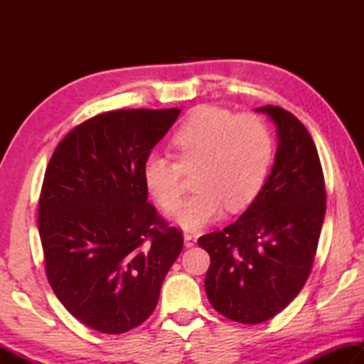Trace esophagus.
Returning a JSON list of instances; mask_svg holds the SVG:
<instances>
[{
	"mask_svg": "<svg viewBox=\"0 0 364 364\" xmlns=\"http://www.w3.org/2000/svg\"><path fill=\"white\" fill-rule=\"evenodd\" d=\"M183 239H184V245H186L188 249H189V247H194L196 242H197V236H196V234H191V232L184 234Z\"/></svg>",
	"mask_w": 364,
	"mask_h": 364,
	"instance_id": "34e87169",
	"label": "esophagus"
}]
</instances>
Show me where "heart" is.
I'll return each mask as SVG.
<instances>
[{"instance_id":"obj_1","label":"heart","mask_w":364,"mask_h":364,"mask_svg":"<svg viewBox=\"0 0 364 364\" xmlns=\"http://www.w3.org/2000/svg\"><path fill=\"white\" fill-rule=\"evenodd\" d=\"M178 162L152 152L143 164L147 193L165 212L183 197V171L193 173L197 193L173 215L175 225L197 231L257 199L267 180L273 138L267 123L252 114L232 115L213 106L196 107L171 138Z\"/></svg>"}]
</instances>
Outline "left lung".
I'll return each instance as SVG.
<instances>
[{
    "label": "left lung",
    "instance_id": "obj_1",
    "mask_svg": "<svg viewBox=\"0 0 364 364\" xmlns=\"http://www.w3.org/2000/svg\"><path fill=\"white\" fill-rule=\"evenodd\" d=\"M278 149L271 173L247 210L223 231L199 237L210 255L205 292L232 321H268L297 297L310 276L326 213L321 162L297 117L263 106Z\"/></svg>",
    "mask_w": 364,
    "mask_h": 364
}]
</instances>
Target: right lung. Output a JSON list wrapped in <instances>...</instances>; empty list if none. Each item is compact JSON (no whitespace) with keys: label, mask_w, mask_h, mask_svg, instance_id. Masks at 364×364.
I'll return each mask as SVG.
<instances>
[{"label":"right lung","mask_w":364,"mask_h":364,"mask_svg":"<svg viewBox=\"0 0 364 364\" xmlns=\"http://www.w3.org/2000/svg\"><path fill=\"white\" fill-rule=\"evenodd\" d=\"M180 109L112 110L83 122L49 160L38 231L49 284L70 315L122 334L156 310L183 249L147 202L143 164Z\"/></svg>","instance_id":"right-lung-1"}]
</instances>
